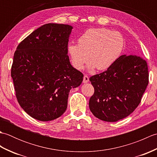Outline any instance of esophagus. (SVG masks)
<instances>
[{"label": "esophagus", "mask_w": 157, "mask_h": 157, "mask_svg": "<svg viewBox=\"0 0 157 157\" xmlns=\"http://www.w3.org/2000/svg\"><path fill=\"white\" fill-rule=\"evenodd\" d=\"M89 82V78H88V75H85L84 76V79H83V82L84 83H87V82Z\"/></svg>", "instance_id": "1"}]
</instances>
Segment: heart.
I'll list each match as a JSON object with an SVG mask.
<instances>
[{
  "label": "heart",
  "mask_w": 157,
  "mask_h": 157,
  "mask_svg": "<svg viewBox=\"0 0 157 157\" xmlns=\"http://www.w3.org/2000/svg\"><path fill=\"white\" fill-rule=\"evenodd\" d=\"M78 44L68 46L73 67L83 69L90 59L92 69L96 67L98 70H105L118 59L124 46V40L117 32L102 28H91L78 38Z\"/></svg>",
  "instance_id": "1"
}]
</instances>
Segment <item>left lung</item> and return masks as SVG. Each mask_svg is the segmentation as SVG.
Wrapping results in <instances>:
<instances>
[{
    "instance_id": "left-lung-1",
    "label": "left lung",
    "mask_w": 157,
    "mask_h": 157,
    "mask_svg": "<svg viewBox=\"0 0 157 157\" xmlns=\"http://www.w3.org/2000/svg\"><path fill=\"white\" fill-rule=\"evenodd\" d=\"M147 63L137 55L120 56L106 71L90 78L94 93L89 107L96 117L115 122L138 107L148 84Z\"/></svg>"
}]
</instances>
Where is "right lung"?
Masks as SVG:
<instances>
[{
    "label": "right lung",
    "instance_id": "obj_1",
    "mask_svg": "<svg viewBox=\"0 0 157 157\" xmlns=\"http://www.w3.org/2000/svg\"><path fill=\"white\" fill-rule=\"evenodd\" d=\"M69 25H43L17 47L11 67L15 95L21 107L39 121L61 117L70 90L80 86L84 75L73 67L67 55Z\"/></svg>",
    "mask_w": 157,
    "mask_h": 157
}]
</instances>
